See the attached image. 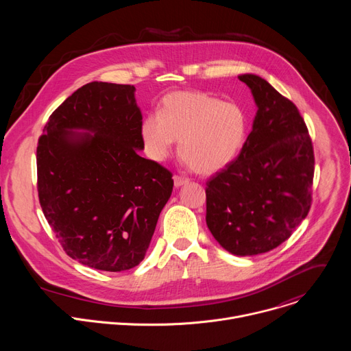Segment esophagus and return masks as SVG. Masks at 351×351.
<instances>
[{"mask_svg": "<svg viewBox=\"0 0 351 351\" xmlns=\"http://www.w3.org/2000/svg\"><path fill=\"white\" fill-rule=\"evenodd\" d=\"M173 182H175V186H176V187H180V186L189 183V179L184 178V176H180V175H175V176H173Z\"/></svg>", "mask_w": 351, "mask_h": 351, "instance_id": "34e87169", "label": "esophagus"}]
</instances>
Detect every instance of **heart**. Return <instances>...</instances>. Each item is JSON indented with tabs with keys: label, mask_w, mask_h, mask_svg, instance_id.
<instances>
[{
	"label": "heart",
	"mask_w": 351,
	"mask_h": 351,
	"mask_svg": "<svg viewBox=\"0 0 351 351\" xmlns=\"http://www.w3.org/2000/svg\"><path fill=\"white\" fill-rule=\"evenodd\" d=\"M247 115L234 101H221L204 91H173L158 114L140 126L145 154L164 161L179 140L180 158L198 173H213L234 160L247 136Z\"/></svg>",
	"instance_id": "heart-1"
}]
</instances>
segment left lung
Listing matches in <instances>:
<instances>
[{
    "mask_svg": "<svg viewBox=\"0 0 351 351\" xmlns=\"http://www.w3.org/2000/svg\"><path fill=\"white\" fill-rule=\"evenodd\" d=\"M258 107L239 156L207 182V226L234 256L267 253L308 215L314 147L297 107L256 75H241Z\"/></svg>",
    "mask_w": 351,
    "mask_h": 351,
    "instance_id": "8db88e82",
    "label": "left lung"
}]
</instances>
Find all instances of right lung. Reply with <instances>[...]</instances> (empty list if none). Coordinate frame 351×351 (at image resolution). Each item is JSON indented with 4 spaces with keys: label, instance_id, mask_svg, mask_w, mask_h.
Returning <instances> with one entry per match:
<instances>
[{
    "label": "right lung",
    "instance_id": "1",
    "mask_svg": "<svg viewBox=\"0 0 351 351\" xmlns=\"http://www.w3.org/2000/svg\"><path fill=\"white\" fill-rule=\"evenodd\" d=\"M134 90L84 84L49 115L37 143L44 217L71 258L99 271L121 272L143 261L173 189L171 171L137 153L144 147Z\"/></svg>",
    "mask_w": 351,
    "mask_h": 351
}]
</instances>
